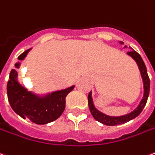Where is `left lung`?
<instances>
[{
  "mask_svg": "<svg viewBox=\"0 0 155 155\" xmlns=\"http://www.w3.org/2000/svg\"><path fill=\"white\" fill-rule=\"evenodd\" d=\"M120 44H123V43L120 42ZM124 48H127V46H125ZM127 54L129 55L135 60V62L138 64V69L140 70V74H141L142 79H143V99L140 101V103L138 104L137 108L134 109L133 111H131L130 113H127L126 115L120 116V117H111V116L106 115L103 112H101V111L96 109L95 105H94V102H93L92 93L91 91L88 95V106L89 108H90V111L91 112V115L93 116V117L96 119V121H98L99 123H102L104 125H107V126H116V125H119V124H123V123H127L132 119L137 117L141 113L143 107H145L148 97H149L150 81H149V75H148L145 64L143 62L140 54L134 50L127 52Z\"/></svg>",
  "mask_w": 155,
  "mask_h": 155,
  "instance_id": "1",
  "label": "left lung"
}]
</instances>
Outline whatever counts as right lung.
Masks as SVG:
<instances>
[{
  "instance_id": "1",
  "label": "right lung",
  "mask_w": 155,
  "mask_h": 155,
  "mask_svg": "<svg viewBox=\"0 0 155 155\" xmlns=\"http://www.w3.org/2000/svg\"><path fill=\"white\" fill-rule=\"evenodd\" d=\"M30 50L31 48L23 52L18 59L23 60ZM20 64V62L16 63V69H18ZM16 69L11 70L7 83V97L12 110L23 119H28L39 125L47 124L59 118L65 108V97L74 85L45 96H39L29 91L18 82Z\"/></svg>"
}]
</instances>
